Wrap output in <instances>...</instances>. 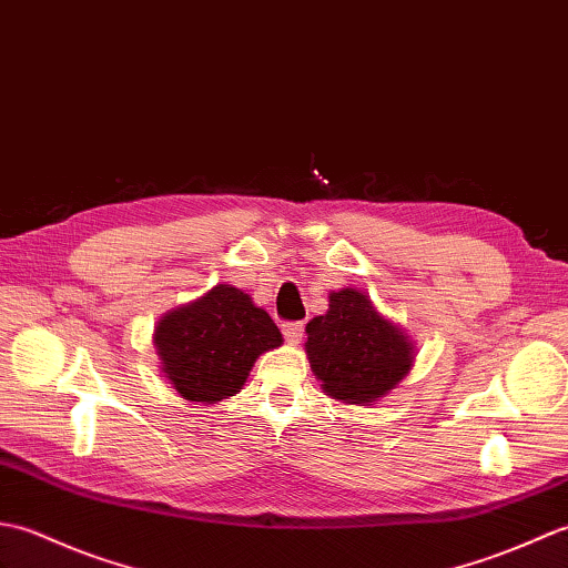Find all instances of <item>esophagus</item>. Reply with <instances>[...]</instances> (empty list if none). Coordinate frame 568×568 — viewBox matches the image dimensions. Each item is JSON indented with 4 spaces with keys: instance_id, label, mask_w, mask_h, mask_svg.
Returning <instances> with one entry per match:
<instances>
[{
    "instance_id": "1",
    "label": "esophagus",
    "mask_w": 568,
    "mask_h": 568,
    "mask_svg": "<svg viewBox=\"0 0 568 568\" xmlns=\"http://www.w3.org/2000/svg\"><path fill=\"white\" fill-rule=\"evenodd\" d=\"M304 331H306L304 323H284V327H282V333H284L288 345H298L301 339H304Z\"/></svg>"
}]
</instances>
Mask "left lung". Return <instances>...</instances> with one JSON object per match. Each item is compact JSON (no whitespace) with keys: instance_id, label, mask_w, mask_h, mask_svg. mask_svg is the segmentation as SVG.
<instances>
[{"instance_id":"1","label":"left lung","mask_w":568,"mask_h":568,"mask_svg":"<svg viewBox=\"0 0 568 568\" xmlns=\"http://www.w3.org/2000/svg\"><path fill=\"white\" fill-rule=\"evenodd\" d=\"M327 298V311L306 325L311 369L331 398L372 406L413 367V343L364 292L347 286Z\"/></svg>"}]
</instances>
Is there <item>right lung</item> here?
Listing matches in <instances>:
<instances>
[{
  "instance_id": "obj_1",
  "label": "right lung",
  "mask_w": 568,
  "mask_h": 568,
  "mask_svg": "<svg viewBox=\"0 0 568 568\" xmlns=\"http://www.w3.org/2000/svg\"><path fill=\"white\" fill-rule=\"evenodd\" d=\"M153 339L170 384L196 403L235 396L262 352L284 343L270 313L231 284L165 313Z\"/></svg>"
}]
</instances>
